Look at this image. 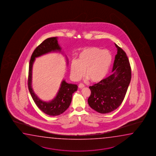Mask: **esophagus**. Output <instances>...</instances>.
<instances>
[{
    "label": "esophagus",
    "instance_id": "1",
    "mask_svg": "<svg viewBox=\"0 0 156 156\" xmlns=\"http://www.w3.org/2000/svg\"><path fill=\"white\" fill-rule=\"evenodd\" d=\"M85 87V85L83 83H80L79 84V87L80 89H83V87Z\"/></svg>",
    "mask_w": 156,
    "mask_h": 156
}]
</instances>
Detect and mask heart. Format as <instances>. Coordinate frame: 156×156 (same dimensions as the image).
Masks as SVG:
<instances>
[{"mask_svg": "<svg viewBox=\"0 0 156 156\" xmlns=\"http://www.w3.org/2000/svg\"><path fill=\"white\" fill-rule=\"evenodd\" d=\"M112 62V56L108 50L95 46L86 48L80 52L76 60L71 62V76L78 80L85 70L86 76L92 82L98 83L107 75Z\"/></svg>", "mask_w": 156, "mask_h": 156, "instance_id": "obj_1", "label": "heart"}]
</instances>
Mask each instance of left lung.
<instances>
[{
    "mask_svg": "<svg viewBox=\"0 0 156 156\" xmlns=\"http://www.w3.org/2000/svg\"><path fill=\"white\" fill-rule=\"evenodd\" d=\"M117 54L113 63V73L98 83L89 87L91 95L88 104L100 113L117 109L125 97L131 79V68L125 51L115 44Z\"/></svg>",
    "mask_w": 156,
    "mask_h": 156,
    "instance_id": "obj_1",
    "label": "left lung"
}]
</instances>
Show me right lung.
<instances>
[{"label": "right lung", "instance_id": "add662e5", "mask_svg": "<svg viewBox=\"0 0 156 156\" xmlns=\"http://www.w3.org/2000/svg\"><path fill=\"white\" fill-rule=\"evenodd\" d=\"M56 50L60 51L61 48L58 45L57 38L52 37L46 39L43 43H41L36 49L34 50L31 56L29 66L28 74V89L30 93L34 102L37 107L44 113L49 116H58L62 114L70 106L72 100L73 94L77 90V85L71 84L65 82L63 80L61 83V87L59 89L58 94L52 101L46 102L41 101L34 94L31 87V75H32V67L35 60V58L41 55L45 54L51 51Z\"/></svg>", "mask_w": 156, "mask_h": 156}]
</instances>
